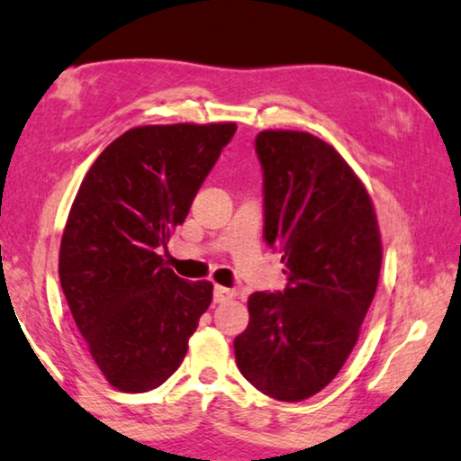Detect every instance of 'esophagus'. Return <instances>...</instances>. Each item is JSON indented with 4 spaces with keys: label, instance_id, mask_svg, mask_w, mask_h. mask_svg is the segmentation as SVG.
Wrapping results in <instances>:
<instances>
[{
    "label": "esophagus",
    "instance_id": "esophagus-1",
    "mask_svg": "<svg viewBox=\"0 0 461 461\" xmlns=\"http://www.w3.org/2000/svg\"><path fill=\"white\" fill-rule=\"evenodd\" d=\"M232 295H235V294H232L230 289L221 287V285L214 287V303H226V302H230Z\"/></svg>",
    "mask_w": 461,
    "mask_h": 461
}]
</instances>
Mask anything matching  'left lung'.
<instances>
[{
  "label": "left lung",
  "instance_id": "obj_1",
  "mask_svg": "<svg viewBox=\"0 0 461 461\" xmlns=\"http://www.w3.org/2000/svg\"><path fill=\"white\" fill-rule=\"evenodd\" d=\"M263 239L285 263L284 292L249 297L237 366L277 401H303L340 373L381 273L373 202L332 145L303 131H261Z\"/></svg>",
  "mask_w": 461,
  "mask_h": 461
}]
</instances>
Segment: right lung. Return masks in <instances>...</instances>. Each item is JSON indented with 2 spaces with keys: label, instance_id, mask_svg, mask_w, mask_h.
Wrapping results in <instances>:
<instances>
[{
  "label": "right lung",
  "instance_id": "right-lung-1",
  "mask_svg": "<svg viewBox=\"0 0 461 461\" xmlns=\"http://www.w3.org/2000/svg\"><path fill=\"white\" fill-rule=\"evenodd\" d=\"M235 131V123L129 129L96 158L72 202L60 285L88 352L119 391L167 381L212 302V284L177 277L159 253Z\"/></svg>",
  "mask_w": 461,
  "mask_h": 461
}]
</instances>
